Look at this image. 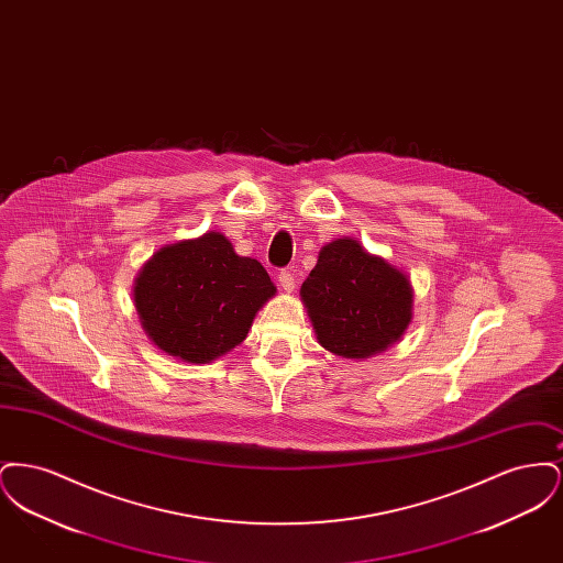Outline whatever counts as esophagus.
Segmentation results:
<instances>
[{"instance_id":"1","label":"esophagus","mask_w":563,"mask_h":563,"mask_svg":"<svg viewBox=\"0 0 563 563\" xmlns=\"http://www.w3.org/2000/svg\"><path fill=\"white\" fill-rule=\"evenodd\" d=\"M278 283H280V287H283L285 291H294L295 289V276L289 269H283V272L278 274Z\"/></svg>"}]
</instances>
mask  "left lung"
Instances as JSON below:
<instances>
[{
	"label": "left lung",
	"mask_w": 563,
	"mask_h": 563,
	"mask_svg": "<svg viewBox=\"0 0 563 563\" xmlns=\"http://www.w3.org/2000/svg\"><path fill=\"white\" fill-rule=\"evenodd\" d=\"M301 299L322 349L346 358L388 349L411 321L407 276L352 239L322 246Z\"/></svg>",
	"instance_id": "8db88e82"
}]
</instances>
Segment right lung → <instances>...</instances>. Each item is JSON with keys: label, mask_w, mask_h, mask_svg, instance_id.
Segmentation results:
<instances>
[{"label": "right lung", "mask_w": 563, "mask_h": 563, "mask_svg": "<svg viewBox=\"0 0 563 563\" xmlns=\"http://www.w3.org/2000/svg\"><path fill=\"white\" fill-rule=\"evenodd\" d=\"M276 294L257 260L219 232L161 249L134 280V303L152 342L188 363H211L246 338Z\"/></svg>", "instance_id": "add662e5"}]
</instances>
